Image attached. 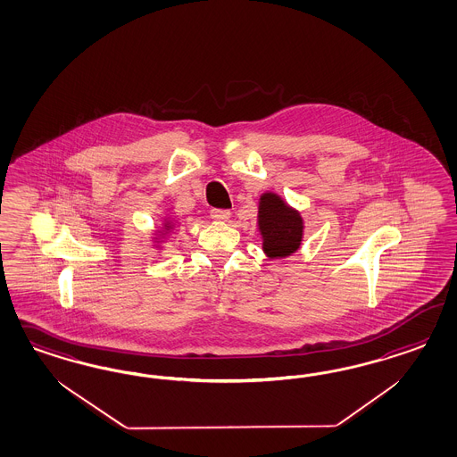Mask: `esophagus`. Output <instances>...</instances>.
Wrapping results in <instances>:
<instances>
[{
	"label": "esophagus",
	"mask_w": 457,
	"mask_h": 457,
	"mask_svg": "<svg viewBox=\"0 0 457 457\" xmlns=\"http://www.w3.org/2000/svg\"><path fill=\"white\" fill-rule=\"evenodd\" d=\"M211 218H212L214 221H228V220L231 218V212H229L228 209H212V211H211Z\"/></svg>",
	"instance_id": "1"
}]
</instances>
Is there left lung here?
<instances>
[{
    "label": "left lung",
    "instance_id": "8db88e82",
    "mask_svg": "<svg viewBox=\"0 0 457 457\" xmlns=\"http://www.w3.org/2000/svg\"><path fill=\"white\" fill-rule=\"evenodd\" d=\"M256 224L262 236V248L270 260L288 258L302 246L303 216L279 194L266 191L260 195Z\"/></svg>",
    "mask_w": 457,
    "mask_h": 457
}]
</instances>
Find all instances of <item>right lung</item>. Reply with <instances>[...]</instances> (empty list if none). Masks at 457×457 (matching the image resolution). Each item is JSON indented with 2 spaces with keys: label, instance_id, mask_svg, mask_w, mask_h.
Here are the masks:
<instances>
[{
  "label": "right lung",
  "instance_id": "obj_1",
  "mask_svg": "<svg viewBox=\"0 0 457 457\" xmlns=\"http://www.w3.org/2000/svg\"><path fill=\"white\" fill-rule=\"evenodd\" d=\"M178 224H179V221H178L176 218L166 216V218L162 220V224H161L157 229H154L153 239H151V241H153V246L162 249L164 243L167 241V237L174 233V229H176Z\"/></svg>",
  "mask_w": 457,
  "mask_h": 457
}]
</instances>
